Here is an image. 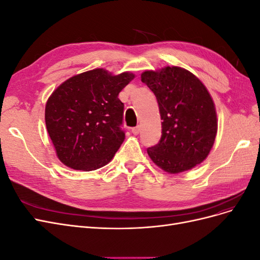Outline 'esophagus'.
<instances>
[{
    "instance_id": "1",
    "label": "esophagus",
    "mask_w": 260,
    "mask_h": 260,
    "mask_svg": "<svg viewBox=\"0 0 260 260\" xmlns=\"http://www.w3.org/2000/svg\"><path fill=\"white\" fill-rule=\"evenodd\" d=\"M140 130H141L140 125H137V127L132 128V133H133V135H135V136H138V135H139V132H140Z\"/></svg>"
}]
</instances>
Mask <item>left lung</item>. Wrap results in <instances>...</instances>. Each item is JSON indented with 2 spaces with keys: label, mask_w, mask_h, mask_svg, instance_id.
I'll return each mask as SVG.
<instances>
[{
  "label": "left lung",
  "mask_w": 260,
  "mask_h": 260,
  "mask_svg": "<svg viewBox=\"0 0 260 260\" xmlns=\"http://www.w3.org/2000/svg\"><path fill=\"white\" fill-rule=\"evenodd\" d=\"M141 80L153 91L161 118V139L147 148L168 174L190 170L206 159L218 130L215 103L198 77L178 66L145 70Z\"/></svg>",
  "instance_id": "1"
}]
</instances>
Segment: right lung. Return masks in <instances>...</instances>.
I'll return each mask as SVG.
<instances>
[{
  "label": "right lung",
  "mask_w": 260,
  "mask_h": 260,
  "mask_svg": "<svg viewBox=\"0 0 260 260\" xmlns=\"http://www.w3.org/2000/svg\"><path fill=\"white\" fill-rule=\"evenodd\" d=\"M135 77L96 68L70 77L53 91L45 105V124L65 166L92 171L113 159L124 141L118 94Z\"/></svg>",
  "instance_id": "obj_1"
}]
</instances>
